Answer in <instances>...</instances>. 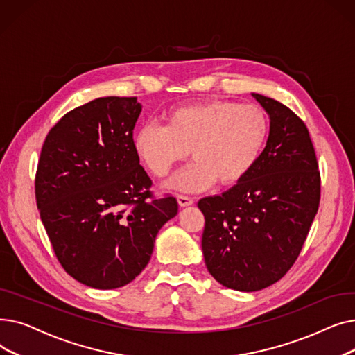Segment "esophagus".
<instances>
[{
    "label": "esophagus",
    "instance_id": "esophagus-1",
    "mask_svg": "<svg viewBox=\"0 0 355 355\" xmlns=\"http://www.w3.org/2000/svg\"><path fill=\"white\" fill-rule=\"evenodd\" d=\"M177 201H178V204H180V207H187V206H191V204L194 202L191 197H189V196H181V194L177 196Z\"/></svg>",
    "mask_w": 355,
    "mask_h": 355
}]
</instances>
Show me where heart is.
I'll use <instances>...</instances> for the list:
<instances>
[{
    "label": "heart",
    "instance_id": "b5f03b06",
    "mask_svg": "<svg viewBox=\"0 0 355 355\" xmlns=\"http://www.w3.org/2000/svg\"><path fill=\"white\" fill-rule=\"evenodd\" d=\"M162 126L148 123L134 135V151L154 177H165L189 157L194 161L168 187L194 193L243 180L262 155L269 137L263 109L211 99L177 106L162 115Z\"/></svg>",
    "mask_w": 355,
    "mask_h": 355
}]
</instances>
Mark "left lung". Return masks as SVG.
<instances>
[{
	"instance_id": "left-lung-1",
	"label": "left lung",
	"mask_w": 355,
	"mask_h": 355,
	"mask_svg": "<svg viewBox=\"0 0 355 355\" xmlns=\"http://www.w3.org/2000/svg\"><path fill=\"white\" fill-rule=\"evenodd\" d=\"M270 119L269 138L250 173L220 196L204 197L201 249L223 286L254 292L295 263L318 211L321 178L305 123L272 98L252 93Z\"/></svg>"
}]
</instances>
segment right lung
<instances>
[{"label": "right lung", "instance_id": "obj_1", "mask_svg": "<svg viewBox=\"0 0 355 355\" xmlns=\"http://www.w3.org/2000/svg\"><path fill=\"white\" fill-rule=\"evenodd\" d=\"M137 98L107 96L70 110L42 148L35 200L64 270L95 289L129 284L177 216L175 197L153 198L134 151Z\"/></svg>", "mask_w": 355, "mask_h": 355}]
</instances>
